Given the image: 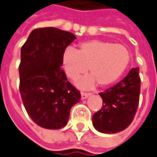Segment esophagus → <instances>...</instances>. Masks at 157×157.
<instances>
[{"label": "esophagus", "instance_id": "34e87169", "mask_svg": "<svg viewBox=\"0 0 157 157\" xmlns=\"http://www.w3.org/2000/svg\"><path fill=\"white\" fill-rule=\"evenodd\" d=\"M90 95H91L90 93H86V92H82V93H81L82 99H86V98H88Z\"/></svg>", "mask_w": 157, "mask_h": 157}]
</instances>
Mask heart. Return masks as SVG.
<instances>
[{"mask_svg":"<svg viewBox=\"0 0 157 157\" xmlns=\"http://www.w3.org/2000/svg\"><path fill=\"white\" fill-rule=\"evenodd\" d=\"M129 62L126 47L100 40L82 42L77 50L68 48L62 55V66L70 79L75 80L89 70L91 75L78 82L84 89L92 88L97 82L101 87L115 83L126 71Z\"/></svg>","mask_w":157,"mask_h":157,"instance_id":"1","label":"heart"}]
</instances>
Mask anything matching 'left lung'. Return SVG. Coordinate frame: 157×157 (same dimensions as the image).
Listing matches in <instances>:
<instances>
[{
    "mask_svg": "<svg viewBox=\"0 0 157 157\" xmlns=\"http://www.w3.org/2000/svg\"><path fill=\"white\" fill-rule=\"evenodd\" d=\"M140 89L139 68H134L121 82L99 93L102 98V107L93 115L95 129L114 134L128 127L137 110Z\"/></svg>",
    "mask_w": 157,
    "mask_h": 157,
    "instance_id": "left-lung-1",
    "label": "left lung"
}]
</instances>
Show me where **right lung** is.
<instances>
[{
  "mask_svg": "<svg viewBox=\"0 0 157 157\" xmlns=\"http://www.w3.org/2000/svg\"><path fill=\"white\" fill-rule=\"evenodd\" d=\"M74 34L56 28L35 29L21 49L20 93L30 118L41 128L65 127L80 91L62 69V55Z\"/></svg>",
  "mask_w": 157,
  "mask_h": 157,
  "instance_id": "add662e5",
  "label": "right lung"
}]
</instances>
